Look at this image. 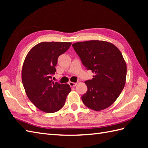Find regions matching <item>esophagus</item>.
Wrapping results in <instances>:
<instances>
[{
  "label": "esophagus",
  "instance_id": "esophagus-1",
  "mask_svg": "<svg viewBox=\"0 0 148 148\" xmlns=\"http://www.w3.org/2000/svg\"><path fill=\"white\" fill-rule=\"evenodd\" d=\"M69 85H70L71 86H72V87H73V86H75L77 84V83H73V82H69Z\"/></svg>",
  "mask_w": 148,
  "mask_h": 148
}]
</instances>
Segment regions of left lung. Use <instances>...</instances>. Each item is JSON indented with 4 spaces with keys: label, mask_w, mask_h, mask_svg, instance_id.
<instances>
[{
    "label": "left lung",
    "mask_w": 148,
    "mask_h": 148,
    "mask_svg": "<svg viewBox=\"0 0 148 148\" xmlns=\"http://www.w3.org/2000/svg\"><path fill=\"white\" fill-rule=\"evenodd\" d=\"M81 62L94 76L85 81L88 90L81 97L84 104L99 111L111 106L126 83L127 64L121 51L113 44L92 40L74 43Z\"/></svg>",
    "instance_id": "obj_1"
}]
</instances>
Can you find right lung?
<instances>
[{
    "mask_svg": "<svg viewBox=\"0 0 148 148\" xmlns=\"http://www.w3.org/2000/svg\"><path fill=\"white\" fill-rule=\"evenodd\" d=\"M71 42H42L31 49L25 59L21 79L25 93L40 111L52 113L65 104L71 88L68 84L53 81L58 58L69 48Z\"/></svg>",
    "mask_w": 148,
    "mask_h": 148,
    "instance_id": "obj_1",
    "label": "right lung"
}]
</instances>
